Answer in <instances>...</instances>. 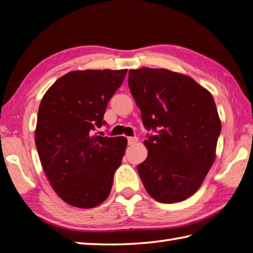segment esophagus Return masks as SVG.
<instances>
[{
    "label": "esophagus",
    "mask_w": 253,
    "mask_h": 253,
    "mask_svg": "<svg viewBox=\"0 0 253 253\" xmlns=\"http://www.w3.org/2000/svg\"><path fill=\"white\" fill-rule=\"evenodd\" d=\"M137 142H138L137 137H128V144H129V145H133V144Z\"/></svg>",
    "instance_id": "obj_1"
}]
</instances>
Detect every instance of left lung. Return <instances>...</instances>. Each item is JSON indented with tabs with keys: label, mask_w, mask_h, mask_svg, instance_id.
Listing matches in <instances>:
<instances>
[{
	"label": "left lung",
	"mask_w": 253,
	"mask_h": 253,
	"mask_svg": "<svg viewBox=\"0 0 253 253\" xmlns=\"http://www.w3.org/2000/svg\"><path fill=\"white\" fill-rule=\"evenodd\" d=\"M128 86L147 129L137 171L160 203L182 202L202 186L216 158L222 124L213 95L190 76L166 69L130 70Z\"/></svg>",
	"instance_id": "8db88e82"
}]
</instances>
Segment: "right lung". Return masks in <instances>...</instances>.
<instances>
[{
  "label": "right lung",
  "mask_w": 253,
  "mask_h": 253,
  "mask_svg": "<svg viewBox=\"0 0 253 253\" xmlns=\"http://www.w3.org/2000/svg\"><path fill=\"white\" fill-rule=\"evenodd\" d=\"M127 70L73 71L63 75L40 102L35 142L40 162L59 198L92 208L110 194L127 139L92 135L101 127L110 98Z\"/></svg>",
  "instance_id": "add662e5"
}]
</instances>
